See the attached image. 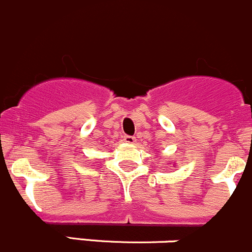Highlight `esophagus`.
Returning <instances> with one entry per match:
<instances>
[{
    "label": "esophagus",
    "instance_id": "34e87169",
    "mask_svg": "<svg viewBox=\"0 0 252 252\" xmlns=\"http://www.w3.org/2000/svg\"><path fill=\"white\" fill-rule=\"evenodd\" d=\"M123 141L126 142V144H135L136 139H135L134 136H130V135H124Z\"/></svg>",
    "mask_w": 252,
    "mask_h": 252
}]
</instances>
